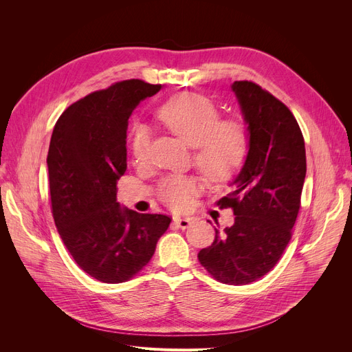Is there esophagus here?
Here are the masks:
<instances>
[{"instance_id": "esophagus-1", "label": "esophagus", "mask_w": 352, "mask_h": 352, "mask_svg": "<svg viewBox=\"0 0 352 352\" xmlns=\"http://www.w3.org/2000/svg\"><path fill=\"white\" fill-rule=\"evenodd\" d=\"M174 224L181 228V230H186L192 224V219L188 217H175L174 218Z\"/></svg>"}]
</instances>
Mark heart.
Returning a JSON list of instances; mask_svg holds the SVG:
<instances>
[{"instance_id": "heart-1", "label": "heart", "mask_w": 352, "mask_h": 352, "mask_svg": "<svg viewBox=\"0 0 352 352\" xmlns=\"http://www.w3.org/2000/svg\"><path fill=\"white\" fill-rule=\"evenodd\" d=\"M158 117L170 131L194 148V162L212 181L231 178L244 164L250 133L247 125L235 118L219 120L215 104L204 96L184 92L166 101ZM151 131L137 124L131 131L129 148L137 162H145L151 151ZM199 182L191 175H168L158 187V195L175 210L190 206Z\"/></svg>"}]
</instances>
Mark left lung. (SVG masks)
I'll use <instances>...</instances> for the list:
<instances>
[{"label":"left lung","mask_w":352,"mask_h":352,"mask_svg":"<svg viewBox=\"0 0 352 352\" xmlns=\"http://www.w3.org/2000/svg\"><path fill=\"white\" fill-rule=\"evenodd\" d=\"M231 89L250 133V148L231 192L217 206L231 207L234 224L215 230L198 260L214 278L245 285L261 278L278 263L291 239L307 173L305 144L291 111L251 81Z\"/></svg>","instance_id":"obj_1"}]
</instances>
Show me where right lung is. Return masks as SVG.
I'll return each instance as SVG.
<instances>
[{
    "mask_svg": "<svg viewBox=\"0 0 352 352\" xmlns=\"http://www.w3.org/2000/svg\"><path fill=\"white\" fill-rule=\"evenodd\" d=\"M161 88L126 80L91 92L64 111L51 135L47 165L55 227L78 267L105 284L138 274L171 223L166 215L140 214L117 202L128 120Z\"/></svg>",
    "mask_w": 352,
    "mask_h": 352,
    "instance_id": "add662e5",
    "label": "right lung"
}]
</instances>
